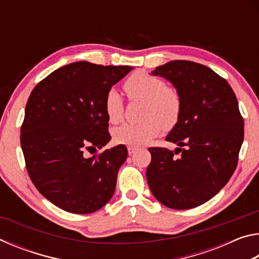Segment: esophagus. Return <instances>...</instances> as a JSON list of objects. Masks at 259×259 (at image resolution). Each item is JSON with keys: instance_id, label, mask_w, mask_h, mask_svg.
Instances as JSON below:
<instances>
[{"instance_id": "esophagus-1", "label": "esophagus", "mask_w": 259, "mask_h": 259, "mask_svg": "<svg viewBox=\"0 0 259 259\" xmlns=\"http://www.w3.org/2000/svg\"><path fill=\"white\" fill-rule=\"evenodd\" d=\"M136 152V148L135 147H128V153H129V154L131 155V154H134V153Z\"/></svg>"}]
</instances>
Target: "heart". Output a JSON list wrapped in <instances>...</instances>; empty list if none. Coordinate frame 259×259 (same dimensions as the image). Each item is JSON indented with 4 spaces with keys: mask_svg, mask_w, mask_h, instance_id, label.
<instances>
[{
    "mask_svg": "<svg viewBox=\"0 0 259 259\" xmlns=\"http://www.w3.org/2000/svg\"><path fill=\"white\" fill-rule=\"evenodd\" d=\"M123 89L130 100H142L143 120L139 123H125L114 130V140L130 147H142L159 135L163 125L169 128L179 119L182 96L175 87L166 85L160 77L136 72L123 82ZM104 108L113 124L123 119V102L117 91H107Z\"/></svg>",
    "mask_w": 259,
    "mask_h": 259,
    "instance_id": "1",
    "label": "heart"
}]
</instances>
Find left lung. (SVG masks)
<instances>
[{
    "mask_svg": "<svg viewBox=\"0 0 259 259\" xmlns=\"http://www.w3.org/2000/svg\"><path fill=\"white\" fill-rule=\"evenodd\" d=\"M153 74L168 78L179 91L182 112L165 138L179 146L175 153L148 148V186L165 207L195 208L213 198L238 165L244 136L238 99L224 77L194 61H169Z\"/></svg>",
    "mask_w": 259,
    "mask_h": 259,
    "instance_id": "left-lung-1",
    "label": "left lung"
}]
</instances>
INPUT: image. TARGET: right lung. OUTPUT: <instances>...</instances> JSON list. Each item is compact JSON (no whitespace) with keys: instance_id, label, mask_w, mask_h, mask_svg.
Instances as JSON below:
<instances>
[{"instance_id":"obj_1","label":"right lung","mask_w":259,"mask_h":259,"mask_svg":"<svg viewBox=\"0 0 259 259\" xmlns=\"http://www.w3.org/2000/svg\"><path fill=\"white\" fill-rule=\"evenodd\" d=\"M133 67L77 61L37 83L20 128L28 176L37 191L72 213H91L114 194L128 150L119 145L87 157L109 142L104 99Z\"/></svg>"}]
</instances>
